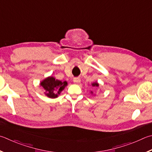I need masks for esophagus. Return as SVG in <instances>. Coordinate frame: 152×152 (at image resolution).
<instances>
[{"instance_id": "obj_1", "label": "esophagus", "mask_w": 152, "mask_h": 152, "mask_svg": "<svg viewBox=\"0 0 152 152\" xmlns=\"http://www.w3.org/2000/svg\"><path fill=\"white\" fill-rule=\"evenodd\" d=\"M73 81H74V83L76 84H78L80 83V79L79 78H74V80H73Z\"/></svg>"}]
</instances>
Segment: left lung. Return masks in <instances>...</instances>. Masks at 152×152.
I'll use <instances>...</instances> for the list:
<instances>
[{
	"instance_id": "1",
	"label": "left lung",
	"mask_w": 152,
	"mask_h": 152,
	"mask_svg": "<svg viewBox=\"0 0 152 152\" xmlns=\"http://www.w3.org/2000/svg\"><path fill=\"white\" fill-rule=\"evenodd\" d=\"M92 86H94V87H98L99 86V84H98V83H97V82H94V83H92ZM91 93H93L92 92H91Z\"/></svg>"
}]
</instances>
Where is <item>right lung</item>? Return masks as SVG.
Returning <instances> with one entry per match:
<instances>
[{
	"instance_id": "obj_1",
	"label": "right lung",
	"mask_w": 152,
	"mask_h": 152,
	"mask_svg": "<svg viewBox=\"0 0 152 152\" xmlns=\"http://www.w3.org/2000/svg\"><path fill=\"white\" fill-rule=\"evenodd\" d=\"M67 85L66 81H60L52 76H49L40 82V86L46 91L45 94L50 98H57Z\"/></svg>"
}]
</instances>
